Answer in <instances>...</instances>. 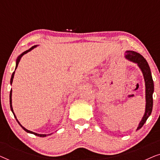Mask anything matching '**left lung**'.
Segmentation results:
<instances>
[{
    "instance_id": "left-lung-1",
    "label": "left lung",
    "mask_w": 160,
    "mask_h": 160,
    "mask_svg": "<svg viewBox=\"0 0 160 160\" xmlns=\"http://www.w3.org/2000/svg\"><path fill=\"white\" fill-rule=\"evenodd\" d=\"M125 58L128 60L137 63L143 73L146 84V111L143 119L140 122L137 130L141 129L145 124L148 117L151 115L153 108V92H154V82H153L150 68L146 59L141 54L133 51H127Z\"/></svg>"
}]
</instances>
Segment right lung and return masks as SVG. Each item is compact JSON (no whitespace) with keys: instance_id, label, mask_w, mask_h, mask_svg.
Listing matches in <instances>:
<instances>
[{"instance_id":"add662e5","label":"right lung","mask_w":160,"mask_h":160,"mask_svg":"<svg viewBox=\"0 0 160 160\" xmlns=\"http://www.w3.org/2000/svg\"><path fill=\"white\" fill-rule=\"evenodd\" d=\"M36 46H33V47H32L31 48H30V49H29L28 50H27V51H25V52H24L22 54H21L20 55H19V57H18V58H17V63H16V68H15V70L17 69V66H18V64H19V61H20V60H21V58H22V57L24 54H26V53H28V52H30V50H32V49H33V48H35L36 47ZM14 73H15V71H14L13 72V73H12V78H11V81H10V82H11V84H12V82H13V78H14ZM12 89H11V91H10V96H9V100H10V108H11V110H12V113H14V111H13V108H12ZM14 117L16 118L17 119V117H16V116H15V114L14 113ZM17 122H18V123L19 124V125H20L22 128V129L25 131H26V132H29V133H32V134H34L35 135H37V136H39V137H46L47 136V135H43V134H38V133H36V132H32V131H30V130H27V129H25V128H24V127H22L20 124V123H19V122H18V120L17 119ZM49 135H51V134H49Z\"/></svg>"}]
</instances>
